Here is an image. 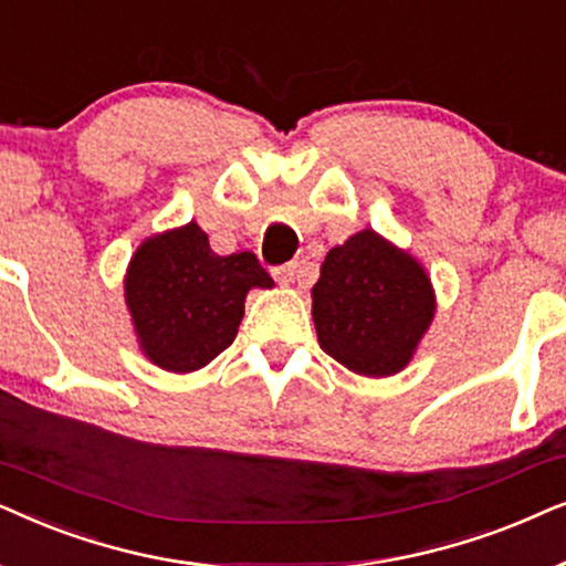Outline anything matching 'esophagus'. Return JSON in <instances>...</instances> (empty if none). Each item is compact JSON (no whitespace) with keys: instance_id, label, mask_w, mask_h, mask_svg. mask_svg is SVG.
I'll return each instance as SVG.
<instances>
[{"instance_id":"34e87169","label":"esophagus","mask_w":566,"mask_h":566,"mask_svg":"<svg viewBox=\"0 0 566 566\" xmlns=\"http://www.w3.org/2000/svg\"><path fill=\"white\" fill-rule=\"evenodd\" d=\"M271 274H274L276 282L282 284H292L300 274V263L297 261H290V263H282V266H274L271 269Z\"/></svg>"}]
</instances>
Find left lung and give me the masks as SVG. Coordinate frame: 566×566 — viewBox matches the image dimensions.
Masks as SVG:
<instances>
[{
	"instance_id": "left-lung-1",
	"label": "left lung",
	"mask_w": 566,
	"mask_h": 566,
	"mask_svg": "<svg viewBox=\"0 0 566 566\" xmlns=\"http://www.w3.org/2000/svg\"><path fill=\"white\" fill-rule=\"evenodd\" d=\"M432 315L424 269L373 230L331 248L313 287L321 349L370 378L403 370Z\"/></svg>"
}]
</instances>
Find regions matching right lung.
<instances>
[{
  "label": "right lung",
  "instance_id": "obj_1",
  "mask_svg": "<svg viewBox=\"0 0 566 566\" xmlns=\"http://www.w3.org/2000/svg\"><path fill=\"white\" fill-rule=\"evenodd\" d=\"M251 251L217 255L196 222L149 238L126 274L139 344L157 367L193 373L235 342L245 292L271 287Z\"/></svg>",
  "mask_w": 566,
  "mask_h": 566
}]
</instances>
